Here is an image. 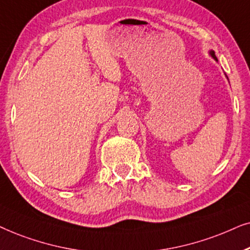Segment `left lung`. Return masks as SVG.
<instances>
[{
    "label": "left lung",
    "instance_id": "left-lung-1",
    "mask_svg": "<svg viewBox=\"0 0 250 250\" xmlns=\"http://www.w3.org/2000/svg\"><path fill=\"white\" fill-rule=\"evenodd\" d=\"M209 55H210V56H211V57H212V58H214L216 62H217V57H216L215 52H214V51H212V50H210V51H209ZM226 78H228V76H226ZM228 80H229V79H228Z\"/></svg>",
    "mask_w": 250,
    "mask_h": 250
}]
</instances>
